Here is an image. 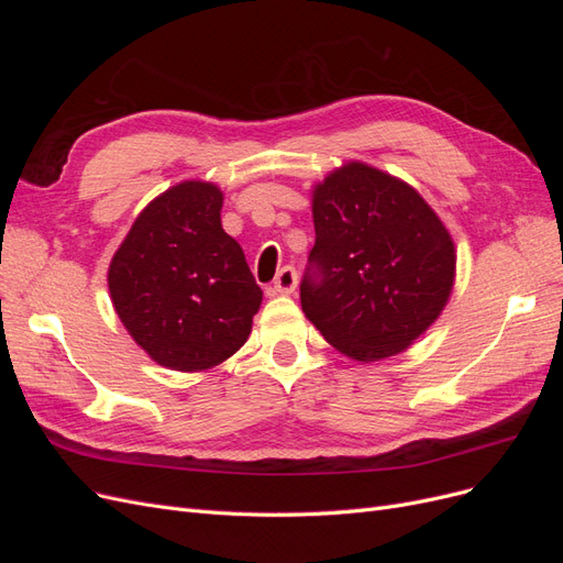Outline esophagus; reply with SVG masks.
Here are the masks:
<instances>
[{
    "instance_id": "34e87169",
    "label": "esophagus",
    "mask_w": 563,
    "mask_h": 563,
    "mask_svg": "<svg viewBox=\"0 0 563 563\" xmlns=\"http://www.w3.org/2000/svg\"><path fill=\"white\" fill-rule=\"evenodd\" d=\"M296 286H298V272L294 267H282L279 275L275 277V286L272 288H275V294H279V296H288L296 291Z\"/></svg>"
}]
</instances>
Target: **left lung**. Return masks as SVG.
I'll return each instance as SVG.
<instances>
[{"mask_svg":"<svg viewBox=\"0 0 563 563\" xmlns=\"http://www.w3.org/2000/svg\"><path fill=\"white\" fill-rule=\"evenodd\" d=\"M314 246L302 312L356 362L411 347L453 291L455 244L416 187L347 162L312 190Z\"/></svg>","mask_w":563,"mask_h":563,"instance_id":"obj_1","label":"left lung"}]
</instances>
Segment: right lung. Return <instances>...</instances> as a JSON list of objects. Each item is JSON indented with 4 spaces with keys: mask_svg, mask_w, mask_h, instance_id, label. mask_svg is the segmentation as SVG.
<instances>
[{
    "mask_svg": "<svg viewBox=\"0 0 563 563\" xmlns=\"http://www.w3.org/2000/svg\"><path fill=\"white\" fill-rule=\"evenodd\" d=\"M223 190L183 180L133 220L108 269L114 312L152 362L207 371L240 350L263 302L244 251L220 225Z\"/></svg>",
    "mask_w": 563,
    "mask_h": 563,
    "instance_id": "add662e5",
    "label": "right lung"
}]
</instances>
